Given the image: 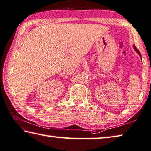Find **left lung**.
<instances>
[{
    "mask_svg": "<svg viewBox=\"0 0 151 151\" xmlns=\"http://www.w3.org/2000/svg\"><path fill=\"white\" fill-rule=\"evenodd\" d=\"M134 49H135V51H136L137 53H138V54H139V55L140 56H141V53H140V52L139 51V50H138V49L136 48V47H135V46H134Z\"/></svg>",
    "mask_w": 151,
    "mask_h": 151,
    "instance_id": "left-lung-1",
    "label": "left lung"
}]
</instances>
